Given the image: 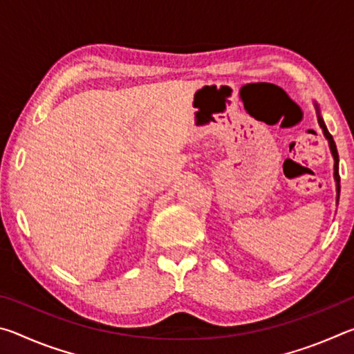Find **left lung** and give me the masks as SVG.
I'll use <instances>...</instances> for the list:
<instances>
[{"label": "left lung", "instance_id": "8db88e82", "mask_svg": "<svg viewBox=\"0 0 354 354\" xmlns=\"http://www.w3.org/2000/svg\"><path fill=\"white\" fill-rule=\"evenodd\" d=\"M314 104H315V109H317V117H319V124H320V128L323 129V134H325V137L328 139L329 148H331V153H333V158H334V179H335V190H337V201H339V195H340V176H339V154H337V148H335V143H334L333 136L329 134V131L326 129L325 122H323V118L320 117L319 106H317V103H314Z\"/></svg>", "mask_w": 354, "mask_h": 354}]
</instances>
